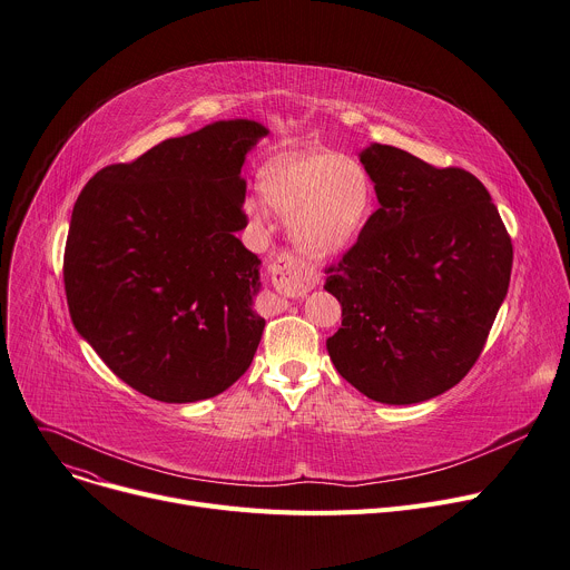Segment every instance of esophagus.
<instances>
[{
  "instance_id": "34e87169",
  "label": "esophagus",
  "mask_w": 570,
  "mask_h": 570,
  "mask_svg": "<svg viewBox=\"0 0 570 570\" xmlns=\"http://www.w3.org/2000/svg\"><path fill=\"white\" fill-rule=\"evenodd\" d=\"M271 275H273V282L277 286L295 284V286L307 288V286H314L316 279H318L316 273L309 268V265H305V261H299V258H295L291 254H279L271 263ZM277 305L284 309V307H288V299L286 297H277Z\"/></svg>"
}]
</instances>
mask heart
<instances>
[{"label": "heart", "mask_w": 570, "mask_h": 570, "mask_svg": "<svg viewBox=\"0 0 570 570\" xmlns=\"http://www.w3.org/2000/svg\"><path fill=\"white\" fill-rule=\"evenodd\" d=\"M261 193L275 213L288 217L293 240L318 258L353 247L373 208V183L364 165L325 148L265 165ZM243 208L254 226L268 222L261 199H247Z\"/></svg>", "instance_id": "1"}]
</instances>
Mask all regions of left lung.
<instances>
[{
  "mask_svg": "<svg viewBox=\"0 0 570 570\" xmlns=\"http://www.w3.org/2000/svg\"><path fill=\"white\" fill-rule=\"evenodd\" d=\"M360 163L381 208L325 271V291L341 302L327 353L364 396L422 403L479 360L509 291L511 238L470 171L387 144L364 148Z\"/></svg>",
  "mask_w": 570,
  "mask_h": 570,
  "instance_id": "obj_1",
  "label": "left lung"
}]
</instances>
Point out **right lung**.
Segmentation results:
<instances>
[{
    "mask_svg": "<svg viewBox=\"0 0 570 570\" xmlns=\"http://www.w3.org/2000/svg\"><path fill=\"white\" fill-rule=\"evenodd\" d=\"M268 128L232 119L100 169L70 215L63 284L75 330L126 385L165 403L229 390L265 321L245 229V158Z\"/></svg>",
    "mask_w": 570,
    "mask_h": 570,
    "instance_id": "1",
    "label": "right lung"
}]
</instances>
